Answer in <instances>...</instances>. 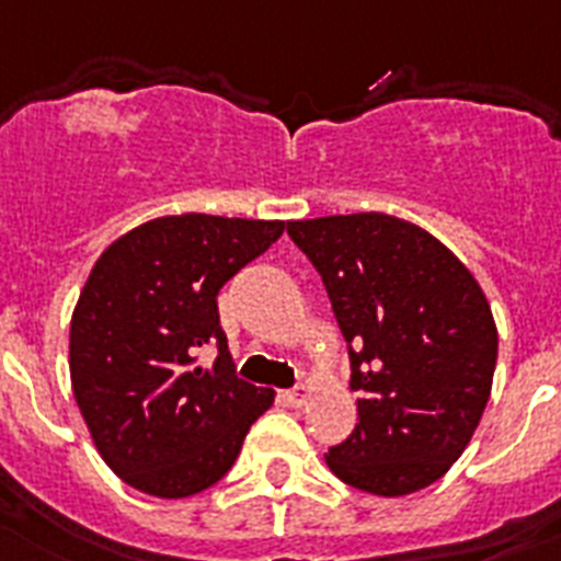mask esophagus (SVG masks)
I'll return each instance as SVG.
<instances>
[{
  "label": "esophagus",
  "instance_id": "1",
  "mask_svg": "<svg viewBox=\"0 0 561 561\" xmlns=\"http://www.w3.org/2000/svg\"><path fill=\"white\" fill-rule=\"evenodd\" d=\"M309 398V387L307 383H298V387H291V390H284V401L291 407H300L307 404Z\"/></svg>",
  "mask_w": 561,
  "mask_h": 561
}]
</instances>
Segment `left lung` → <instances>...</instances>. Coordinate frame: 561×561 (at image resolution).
Listing matches in <instances>:
<instances>
[{
  "mask_svg": "<svg viewBox=\"0 0 561 561\" xmlns=\"http://www.w3.org/2000/svg\"><path fill=\"white\" fill-rule=\"evenodd\" d=\"M286 231L321 275L360 396L358 424L327 465L375 496L427 488L488 407L499 335L484 291L430 231L381 211L291 220Z\"/></svg>",
  "mask_w": 561,
  "mask_h": 561,
  "instance_id": "1",
  "label": "left lung"
}]
</instances>
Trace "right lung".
<instances>
[{"mask_svg":"<svg viewBox=\"0 0 561 561\" xmlns=\"http://www.w3.org/2000/svg\"><path fill=\"white\" fill-rule=\"evenodd\" d=\"M284 220L174 215L114 240L71 318V383L105 465L148 496L186 499L234 465L275 392L243 381L217 291L284 234ZM215 345L211 368L196 353Z\"/></svg>","mask_w":561,"mask_h":561,"instance_id":"1","label":"right lung"}]
</instances>
